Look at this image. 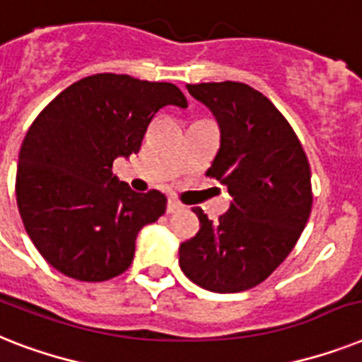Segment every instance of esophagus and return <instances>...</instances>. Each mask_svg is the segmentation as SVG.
<instances>
[{
  "label": "esophagus",
  "instance_id": "obj_1",
  "mask_svg": "<svg viewBox=\"0 0 362 362\" xmlns=\"http://www.w3.org/2000/svg\"><path fill=\"white\" fill-rule=\"evenodd\" d=\"M178 210H182L180 202L175 201V199H169V202H167V214H175Z\"/></svg>",
  "mask_w": 362,
  "mask_h": 362
}]
</instances>
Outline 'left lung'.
I'll return each mask as SVG.
<instances>
[{
  "label": "left lung",
  "mask_w": 362,
  "mask_h": 362,
  "mask_svg": "<svg viewBox=\"0 0 362 362\" xmlns=\"http://www.w3.org/2000/svg\"><path fill=\"white\" fill-rule=\"evenodd\" d=\"M214 113L221 146L206 171L232 201L219 221L193 208L201 228L180 243L186 277L217 293L243 292L266 281L298 243L313 208L310 167L281 111L238 81L187 85Z\"/></svg>",
  "instance_id": "left-lung-1"
}]
</instances>
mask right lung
<instances>
[{"instance_id": "add662e5", "label": "right lung", "mask_w": 362, "mask_h": 362, "mask_svg": "<svg viewBox=\"0 0 362 362\" xmlns=\"http://www.w3.org/2000/svg\"><path fill=\"white\" fill-rule=\"evenodd\" d=\"M165 105L187 107L176 85L95 74L55 96L25 134L20 216L44 260L66 277L100 283L124 273L141 228L165 214L163 193H135L111 171L117 158L139 152Z\"/></svg>"}]
</instances>
